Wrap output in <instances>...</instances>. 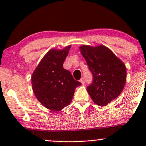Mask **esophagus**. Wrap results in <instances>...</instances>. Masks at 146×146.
I'll list each match as a JSON object with an SVG mask.
<instances>
[{
  "mask_svg": "<svg viewBox=\"0 0 146 146\" xmlns=\"http://www.w3.org/2000/svg\"><path fill=\"white\" fill-rule=\"evenodd\" d=\"M80 82L82 84H83V85L85 84V80H84V78H82L80 79Z\"/></svg>",
  "mask_w": 146,
  "mask_h": 146,
  "instance_id": "34e87169",
  "label": "esophagus"
}]
</instances>
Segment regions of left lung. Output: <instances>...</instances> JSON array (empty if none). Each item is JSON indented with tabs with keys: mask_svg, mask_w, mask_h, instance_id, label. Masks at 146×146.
Here are the masks:
<instances>
[{
	"mask_svg": "<svg viewBox=\"0 0 146 146\" xmlns=\"http://www.w3.org/2000/svg\"><path fill=\"white\" fill-rule=\"evenodd\" d=\"M93 82L87 92L96 104L105 106L120 94L126 81V67L113 52L104 45L79 47Z\"/></svg>",
	"mask_w": 146,
	"mask_h": 146,
	"instance_id": "8db88e82",
	"label": "left lung"
}]
</instances>
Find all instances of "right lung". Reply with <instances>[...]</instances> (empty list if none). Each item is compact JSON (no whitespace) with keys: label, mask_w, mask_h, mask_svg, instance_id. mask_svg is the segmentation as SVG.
I'll list each match as a JSON object with an SVG mask.
<instances>
[{"label":"right lung","mask_w":146,"mask_h":146,"mask_svg":"<svg viewBox=\"0 0 146 146\" xmlns=\"http://www.w3.org/2000/svg\"><path fill=\"white\" fill-rule=\"evenodd\" d=\"M71 45L62 50L51 49L44 55L32 74V88L40 102L55 111L71 103L75 89L81 85L70 72L63 68Z\"/></svg>","instance_id":"right-lung-1"}]
</instances>
